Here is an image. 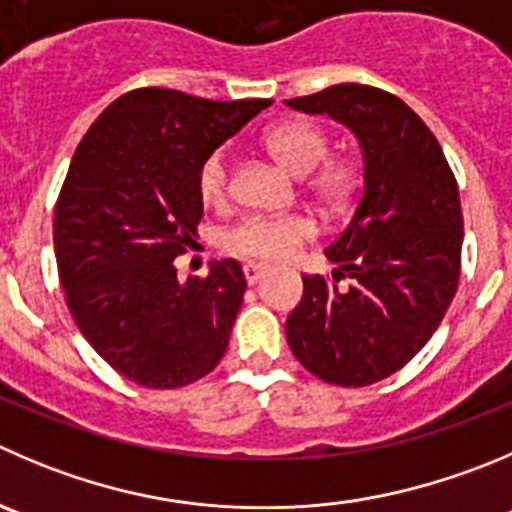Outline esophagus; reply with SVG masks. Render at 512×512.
<instances>
[{
	"label": "esophagus",
	"instance_id": "1",
	"mask_svg": "<svg viewBox=\"0 0 512 512\" xmlns=\"http://www.w3.org/2000/svg\"><path fill=\"white\" fill-rule=\"evenodd\" d=\"M242 272H245V280L250 282V285H255V282L260 280L262 275H265L267 267L260 265V262H245V267H242Z\"/></svg>",
	"mask_w": 512,
	"mask_h": 512
}]
</instances>
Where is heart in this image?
<instances>
[{
    "instance_id": "b5f03b06",
    "label": "heart",
    "mask_w": 512,
    "mask_h": 512,
    "mask_svg": "<svg viewBox=\"0 0 512 512\" xmlns=\"http://www.w3.org/2000/svg\"><path fill=\"white\" fill-rule=\"evenodd\" d=\"M262 145L272 160L295 177H305V187L317 205L330 215L347 210L360 190V162L330 155V137L310 119H290L272 127ZM197 195L202 205L220 210L230 200V172L225 152H212L197 172ZM315 235V225L305 215L245 217L222 235V247L232 255L262 262L287 260L302 242Z\"/></svg>"
}]
</instances>
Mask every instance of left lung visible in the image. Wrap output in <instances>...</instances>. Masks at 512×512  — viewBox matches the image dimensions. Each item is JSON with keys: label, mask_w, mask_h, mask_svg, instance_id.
<instances>
[{"label": "left lung", "mask_w": 512, "mask_h": 512, "mask_svg": "<svg viewBox=\"0 0 512 512\" xmlns=\"http://www.w3.org/2000/svg\"><path fill=\"white\" fill-rule=\"evenodd\" d=\"M285 104L350 127L365 160L355 215L325 250L335 282L302 275L287 345L320 380L365 388L408 365L453 302L463 250L458 182L428 124L385 89L347 82ZM340 279L351 280L347 291Z\"/></svg>", "instance_id": "1"}]
</instances>
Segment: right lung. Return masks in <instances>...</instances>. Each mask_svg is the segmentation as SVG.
<instances>
[{
  "label": "right lung",
  "instance_id": "right-lung-1",
  "mask_svg": "<svg viewBox=\"0 0 512 512\" xmlns=\"http://www.w3.org/2000/svg\"><path fill=\"white\" fill-rule=\"evenodd\" d=\"M270 104L132 89L74 150L54 207L59 282L89 345L142 388H185L225 355L247 290L240 262L180 282L175 257L202 220L200 165Z\"/></svg>",
  "mask_w": 512,
  "mask_h": 512
}]
</instances>
